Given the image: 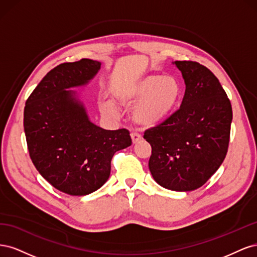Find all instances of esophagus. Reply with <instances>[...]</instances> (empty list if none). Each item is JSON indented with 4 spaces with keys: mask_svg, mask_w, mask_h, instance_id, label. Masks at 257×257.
<instances>
[{
    "mask_svg": "<svg viewBox=\"0 0 257 257\" xmlns=\"http://www.w3.org/2000/svg\"><path fill=\"white\" fill-rule=\"evenodd\" d=\"M131 138H132V143H133V145H136L142 141V136L139 134H136V133H132Z\"/></svg>",
    "mask_w": 257,
    "mask_h": 257,
    "instance_id": "obj_1",
    "label": "esophagus"
}]
</instances>
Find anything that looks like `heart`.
Here are the masks:
<instances>
[{"label":"heart","mask_w":257,"mask_h":257,"mask_svg":"<svg viewBox=\"0 0 257 257\" xmlns=\"http://www.w3.org/2000/svg\"><path fill=\"white\" fill-rule=\"evenodd\" d=\"M181 96V84L174 76L158 74L147 75L116 94L123 106L136 104L131 111V119L141 128H152L164 123L173 113ZM100 110L113 114L109 103L100 105Z\"/></svg>","instance_id":"obj_1"}]
</instances>
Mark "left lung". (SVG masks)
<instances>
[{
    "instance_id": "8db88e82",
    "label": "left lung",
    "mask_w": 257,
    "mask_h": 257,
    "mask_svg": "<svg viewBox=\"0 0 257 257\" xmlns=\"http://www.w3.org/2000/svg\"><path fill=\"white\" fill-rule=\"evenodd\" d=\"M172 63L185 83L180 109L147 130L144 138L152 148L149 169L155 182L170 191L189 192L204 185L226 157L232 110L207 67L192 61Z\"/></svg>"
}]
</instances>
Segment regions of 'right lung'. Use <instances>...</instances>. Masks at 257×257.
Returning <instances> with one entry per match:
<instances>
[{"mask_svg": "<svg viewBox=\"0 0 257 257\" xmlns=\"http://www.w3.org/2000/svg\"><path fill=\"white\" fill-rule=\"evenodd\" d=\"M102 63L82 59L46 75L27 100L23 126L31 160L42 177L68 195L84 196L110 176L113 154L132 145L127 130L93 123L75 88L94 78Z\"/></svg>", "mask_w": 257, "mask_h": 257, "instance_id": "obj_1", "label": "right lung"}]
</instances>
